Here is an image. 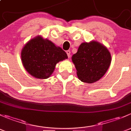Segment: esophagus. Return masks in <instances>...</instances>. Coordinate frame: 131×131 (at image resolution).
Listing matches in <instances>:
<instances>
[{
	"mask_svg": "<svg viewBox=\"0 0 131 131\" xmlns=\"http://www.w3.org/2000/svg\"><path fill=\"white\" fill-rule=\"evenodd\" d=\"M67 56H68V57H70V51H69V50H68V51H67Z\"/></svg>",
	"mask_w": 131,
	"mask_h": 131,
	"instance_id": "1",
	"label": "esophagus"
}]
</instances>
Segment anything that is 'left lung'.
Masks as SVG:
<instances>
[{
  "mask_svg": "<svg viewBox=\"0 0 131 131\" xmlns=\"http://www.w3.org/2000/svg\"><path fill=\"white\" fill-rule=\"evenodd\" d=\"M72 59L79 79L83 82L91 84L100 80L108 70L111 54L105 46L92 41L81 43Z\"/></svg>",
  "mask_w": 131,
  "mask_h": 131,
  "instance_id": "obj_1",
  "label": "left lung"
}]
</instances>
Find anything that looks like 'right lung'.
Listing matches in <instances>:
<instances>
[{"mask_svg":"<svg viewBox=\"0 0 131 131\" xmlns=\"http://www.w3.org/2000/svg\"><path fill=\"white\" fill-rule=\"evenodd\" d=\"M67 53L52 42L40 36L29 41L21 51V60L26 70L37 79L49 77L56 63L67 59Z\"/></svg>","mask_w":131,"mask_h":131,"instance_id":"obj_1","label":"right lung"}]
</instances>
